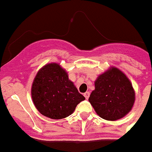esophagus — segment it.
I'll return each mask as SVG.
<instances>
[{
    "label": "esophagus",
    "instance_id": "esophagus-1",
    "mask_svg": "<svg viewBox=\"0 0 152 152\" xmlns=\"http://www.w3.org/2000/svg\"><path fill=\"white\" fill-rule=\"evenodd\" d=\"M89 96H90V92H89V91H86L85 93H84V96H85L86 99H88L89 98Z\"/></svg>",
    "mask_w": 152,
    "mask_h": 152
}]
</instances>
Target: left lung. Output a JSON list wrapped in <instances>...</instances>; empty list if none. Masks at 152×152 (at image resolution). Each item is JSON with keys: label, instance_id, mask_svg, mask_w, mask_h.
I'll list each match as a JSON object with an SVG mask.
<instances>
[{"label": "left lung", "instance_id": "left-lung-1", "mask_svg": "<svg viewBox=\"0 0 152 152\" xmlns=\"http://www.w3.org/2000/svg\"><path fill=\"white\" fill-rule=\"evenodd\" d=\"M88 101L101 118L115 121L132 110L135 91L126 75L117 67H111L98 76Z\"/></svg>", "mask_w": 152, "mask_h": 152}]
</instances>
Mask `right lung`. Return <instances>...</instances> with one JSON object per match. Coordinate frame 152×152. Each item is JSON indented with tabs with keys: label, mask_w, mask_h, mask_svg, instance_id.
<instances>
[{
	"label": "right lung",
	"mask_w": 152,
	"mask_h": 152,
	"mask_svg": "<svg viewBox=\"0 0 152 152\" xmlns=\"http://www.w3.org/2000/svg\"><path fill=\"white\" fill-rule=\"evenodd\" d=\"M31 95L39 112L53 120L71 115L77 104L85 99L69 80L65 69L56 63L47 64L39 70L32 82Z\"/></svg>",
	"instance_id": "right-lung-1"
}]
</instances>
